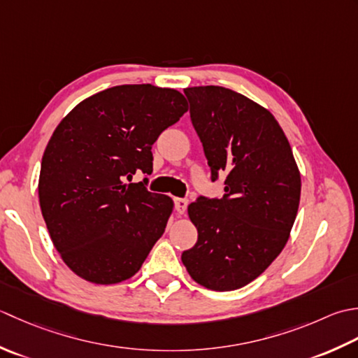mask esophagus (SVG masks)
<instances>
[{
  "instance_id": "obj_1",
  "label": "esophagus",
  "mask_w": 358,
  "mask_h": 358,
  "mask_svg": "<svg viewBox=\"0 0 358 358\" xmlns=\"http://www.w3.org/2000/svg\"><path fill=\"white\" fill-rule=\"evenodd\" d=\"M187 206H188V201L185 198H174V208H176L179 215L185 213Z\"/></svg>"
}]
</instances>
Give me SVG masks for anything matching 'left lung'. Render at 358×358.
Masks as SVG:
<instances>
[{"mask_svg":"<svg viewBox=\"0 0 358 358\" xmlns=\"http://www.w3.org/2000/svg\"><path fill=\"white\" fill-rule=\"evenodd\" d=\"M184 92L211 180L224 176L225 193L188 206L198 243L182 262L201 286L235 290L258 278L286 245L300 206V170L266 108L222 86Z\"/></svg>","mask_w":358,"mask_h":358,"instance_id":"8db88e82","label":"left lung"}]
</instances>
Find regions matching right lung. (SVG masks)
<instances>
[{
  "mask_svg": "<svg viewBox=\"0 0 358 358\" xmlns=\"http://www.w3.org/2000/svg\"><path fill=\"white\" fill-rule=\"evenodd\" d=\"M187 109L176 90L122 85L80 101L58 123L41 159L38 198L55 249L80 278H131L164 235L173 199L127 180L151 174L152 143Z\"/></svg>",
  "mask_w": 358,
  "mask_h": 358,
  "instance_id": "right-lung-1",
  "label": "right lung"
}]
</instances>
